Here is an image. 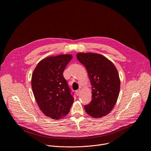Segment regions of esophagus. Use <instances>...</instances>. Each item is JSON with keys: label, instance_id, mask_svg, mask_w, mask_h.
Wrapping results in <instances>:
<instances>
[{"label": "esophagus", "instance_id": "obj_1", "mask_svg": "<svg viewBox=\"0 0 151 151\" xmlns=\"http://www.w3.org/2000/svg\"><path fill=\"white\" fill-rule=\"evenodd\" d=\"M80 93H81V90H78L76 91V94L77 96H79L80 94Z\"/></svg>", "mask_w": 151, "mask_h": 151}]
</instances>
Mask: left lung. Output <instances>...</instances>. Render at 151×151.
<instances>
[{"label": "left lung", "mask_w": 151, "mask_h": 151, "mask_svg": "<svg viewBox=\"0 0 151 151\" xmlns=\"http://www.w3.org/2000/svg\"><path fill=\"white\" fill-rule=\"evenodd\" d=\"M76 57L87 70L92 88V100L84 109L97 118L109 114L115 105L120 90V79L114 63L97 53L79 52Z\"/></svg>", "instance_id": "1"}]
</instances>
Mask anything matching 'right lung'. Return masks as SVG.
<instances>
[{
	"mask_svg": "<svg viewBox=\"0 0 151 151\" xmlns=\"http://www.w3.org/2000/svg\"><path fill=\"white\" fill-rule=\"evenodd\" d=\"M72 58L61 54L42 59L32 76V88L40 110L45 116L60 119L67 115L74 99L63 73Z\"/></svg>",
	"mask_w": 151,
	"mask_h": 151,
	"instance_id": "right-lung-1",
	"label": "right lung"
}]
</instances>
